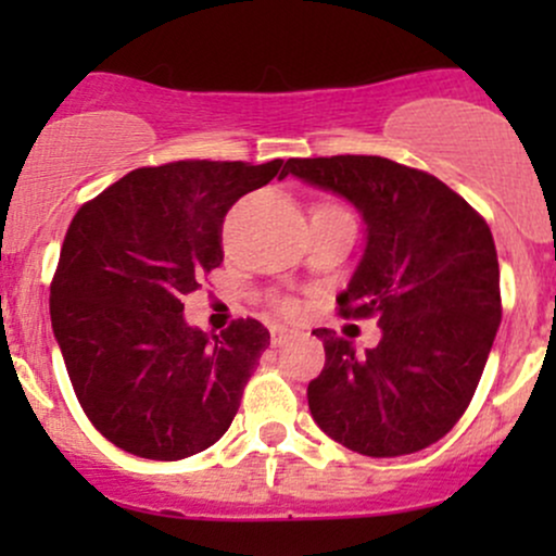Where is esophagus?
Listing matches in <instances>:
<instances>
[{"label": "esophagus", "instance_id": "34e87169", "mask_svg": "<svg viewBox=\"0 0 556 556\" xmlns=\"http://www.w3.org/2000/svg\"><path fill=\"white\" fill-rule=\"evenodd\" d=\"M295 337V331L285 329V327H271V344L274 348H282L285 342H290Z\"/></svg>", "mask_w": 556, "mask_h": 556}]
</instances>
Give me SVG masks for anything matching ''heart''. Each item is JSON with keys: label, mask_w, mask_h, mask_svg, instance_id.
Wrapping results in <instances>:
<instances>
[{"label": "heart", "mask_w": 556, "mask_h": 556, "mask_svg": "<svg viewBox=\"0 0 556 556\" xmlns=\"http://www.w3.org/2000/svg\"><path fill=\"white\" fill-rule=\"evenodd\" d=\"M327 206H329V203H327ZM318 208H321V206H318ZM334 208H340V206H334ZM282 308H285V311H290V308H292V305H290V303H285V305H282Z\"/></svg>", "instance_id": "heart-1"}]
</instances>
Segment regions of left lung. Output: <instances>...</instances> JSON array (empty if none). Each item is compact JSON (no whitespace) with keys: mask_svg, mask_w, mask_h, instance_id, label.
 Returning a JSON list of instances; mask_svg holds the SVG:
<instances>
[{"mask_svg":"<svg viewBox=\"0 0 556 556\" xmlns=\"http://www.w3.org/2000/svg\"><path fill=\"white\" fill-rule=\"evenodd\" d=\"M287 172L358 208L366 248L337 303L381 329L366 350L314 329L327 363L308 384L311 416L361 455L426 450L460 420L500 329L491 229L442 180L392 159H290Z\"/></svg>","mask_w":556,"mask_h":556,"instance_id":"left-lung-1","label":"left lung"}]
</instances>
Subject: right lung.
Here are the masks:
<instances>
[{
  "mask_svg": "<svg viewBox=\"0 0 556 556\" xmlns=\"http://www.w3.org/2000/svg\"><path fill=\"white\" fill-rule=\"evenodd\" d=\"M287 164L172 162L125 175L83 203L52 282V329L91 424L130 455L182 460L219 442L269 329L219 334L185 321L182 298L216 269L222 222Z\"/></svg>",
  "mask_w": 556,
  "mask_h": 556,
  "instance_id": "add662e5",
  "label": "right lung"
}]
</instances>
